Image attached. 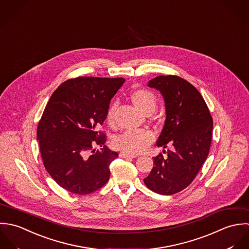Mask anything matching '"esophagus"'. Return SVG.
I'll return each mask as SVG.
<instances>
[{
  "label": "esophagus",
  "instance_id": "34e87169",
  "mask_svg": "<svg viewBox=\"0 0 249 249\" xmlns=\"http://www.w3.org/2000/svg\"><path fill=\"white\" fill-rule=\"evenodd\" d=\"M119 156H120L121 158H124V159H134V158L137 157L136 155H130V154H127V153H125V152H121V153L119 154Z\"/></svg>",
  "mask_w": 249,
  "mask_h": 249
}]
</instances>
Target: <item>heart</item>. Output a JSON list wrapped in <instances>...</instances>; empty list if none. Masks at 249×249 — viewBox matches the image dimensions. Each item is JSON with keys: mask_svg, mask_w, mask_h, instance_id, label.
Here are the masks:
<instances>
[{"mask_svg": "<svg viewBox=\"0 0 249 249\" xmlns=\"http://www.w3.org/2000/svg\"><path fill=\"white\" fill-rule=\"evenodd\" d=\"M133 104L145 114L152 113L157 107L156 96L146 89H136L131 93ZM114 107L107 109L106 120L107 124H113ZM154 141V135L148 130H128L114 140V146L130 155H138L146 149Z\"/></svg>", "mask_w": 249, "mask_h": 249, "instance_id": "heart-1", "label": "heart"}]
</instances>
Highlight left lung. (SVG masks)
I'll return each instance as SVG.
<instances>
[{"mask_svg": "<svg viewBox=\"0 0 249 249\" xmlns=\"http://www.w3.org/2000/svg\"><path fill=\"white\" fill-rule=\"evenodd\" d=\"M149 88L160 92L165 106V122L157 146L167 150V157H154V166L143 179L154 193L171 196L186 189L206 160L212 142L213 118L198 90L186 80L158 76Z\"/></svg>", "mask_w": 249, "mask_h": 249, "instance_id": "left-lung-1", "label": "left lung"}]
</instances>
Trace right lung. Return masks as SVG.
<instances>
[{
    "mask_svg": "<svg viewBox=\"0 0 249 249\" xmlns=\"http://www.w3.org/2000/svg\"><path fill=\"white\" fill-rule=\"evenodd\" d=\"M123 78L78 77L52 94L37 126L44 166L57 185L76 195H89L109 179L117 152L106 145L98 127ZM100 147V150H96Z\"/></svg>",
    "mask_w": 249,
    "mask_h": 249,
    "instance_id": "add662e5",
    "label": "right lung"
}]
</instances>
